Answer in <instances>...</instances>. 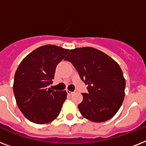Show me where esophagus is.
Wrapping results in <instances>:
<instances>
[{"label":"esophagus","instance_id":"1","mask_svg":"<svg viewBox=\"0 0 146 146\" xmlns=\"http://www.w3.org/2000/svg\"><path fill=\"white\" fill-rule=\"evenodd\" d=\"M66 92H67V94H68V95H70V96H71L72 94L74 93V92H70V91H69V90H67V91H66Z\"/></svg>","mask_w":146,"mask_h":146}]
</instances>
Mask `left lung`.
Instances as JSON below:
<instances>
[{
  "label": "left lung",
  "instance_id": "1",
  "mask_svg": "<svg viewBox=\"0 0 146 146\" xmlns=\"http://www.w3.org/2000/svg\"><path fill=\"white\" fill-rule=\"evenodd\" d=\"M65 60L73 64L81 80L87 85L88 93L78 105L85 118L104 122L113 117L120 109L125 96L126 81L117 62L93 48L70 50Z\"/></svg>",
  "mask_w": 146,
  "mask_h": 146
}]
</instances>
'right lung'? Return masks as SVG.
<instances>
[{"label":"right lung","instance_id":"add662e5","mask_svg":"<svg viewBox=\"0 0 146 146\" xmlns=\"http://www.w3.org/2000/svg\"><path fill=\"white\" fill-rule=\"evenodd\" d=\"M69 50L47 44L28 54L18 66L14 76L13 92L18 108L31 122L44 124L59 115L66 91H54L52 84L56 66Z\"/></svg>","mask_w":146,"mask_h":146}]
</instances>
